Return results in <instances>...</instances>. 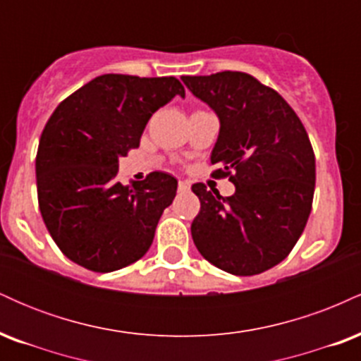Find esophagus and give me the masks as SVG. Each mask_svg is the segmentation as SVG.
I'll list each match as a JSON object with an SVG mask.
<instances>
[{
	"mask_svg": "<svg viewBox=\"0 0 361 361\" xmlns=\"http://www.w3.org/2000/svg\"><path fill=\"white\" fill-rule=\"evenodd\" d=\"M178 190H180V192H188L190 183H186V181H178Z\"/></svg>",
	"mask_w": 361,
	"mask_h": 361,
	"instance_id": "obj_1",
	"label": "esophagus"
}]
</instances>
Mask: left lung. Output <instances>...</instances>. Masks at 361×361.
Segmentation results:
<instances>
[{
    "label": "left lung",
    "mask_w": 361,
    "mask_h": 361,
    "mask_svg": "<svg viewBox=\"0 0 361 361\" xmlns=\"http://www.w3.org/2000/svg\"><path fill=\"white\" fill-rule=\"evenodd\" d=\"M221 120L210 156L231 197L195 183L200 212L192 238L207 261L239 276L279 264L304 233L316 186V157L305 127L283 98L255 76L222 71L181 76Z\"/></svg>",
    "instance_id": "left-lung-1"
}]
</instances>
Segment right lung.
Returning <instances> with one entry per match:
<instances>
[{
	"mask_svg": "<svg viewBox=\"0 0 361 361\" xmlns=\"http://www.w3.org/2000/svg\"><path fill=\"white\" fill-rule=\"evenodd\" d=\"M185 97L176 78L103 74L59 103L35 159L39 209L54 243L86 270H120L146 255L178 181L168 173L122 185L118 157L139 147L157 109Z\"/></svg>",
	"mask_w": 361,
	"mask_h": 361,
	"instance_id": "obj_1",
	"label": "right lung"
}]
</instances>
